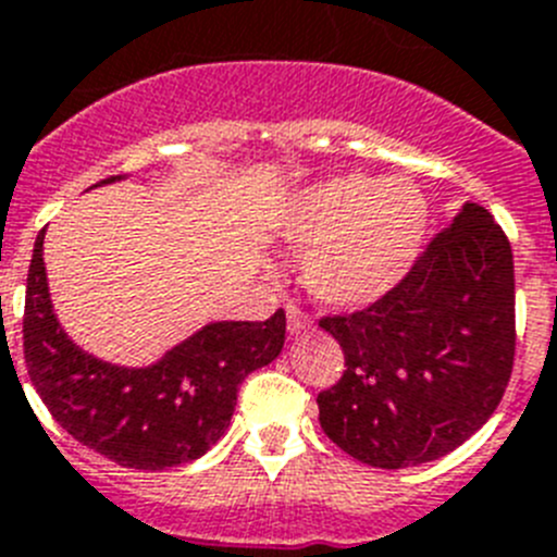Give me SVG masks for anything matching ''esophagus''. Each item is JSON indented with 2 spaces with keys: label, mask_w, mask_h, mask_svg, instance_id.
Returning <instances> with one entry per match:
<instances>
[{
  "label": "esophagus",
  "mask_w": 557,
  "mask_h": 557,
  "mask_svg": "<svg viewBox=\"0 0 557 557\" xmlns=\"http://www.w3.org/2000/svg\"><path fill=\"white\" fill-rule=\"evenodd\" d=\"M285 319H288V333L292 336H299V333L308 331V317L297 306L285 308Z\"/></svg>",
  "instance_id": "esophagus-1"
}]
</instances>
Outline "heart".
I'll list each match as a JSON object with an SVG mask.
<instances>
[{
    "label": "heart",
    "instance_id": "heart-1",
    "mask_svg": "<svg viewBox=\"0 0 557 557\" xmlns=\"http://www.w3.org/2000/svg\"><path fill=\"white\" fill-rule=\"evenodd\" d=\"M429 201L409 178L342 173L302 187L280 212L277 235L299 255L319 306L361 311L393 294L418 263Z\"/></svg>",
    "mask_w": 557,
    "mask_h": 557
}]
</instances>
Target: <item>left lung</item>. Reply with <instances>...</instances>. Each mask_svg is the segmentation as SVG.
Instances as JSON below:
<instances>
[{
  "mask_svg": "<svg viewBox=\"0 0 557 557\" xmlns=\"http://www.w3.org/2000/svg\"><path fill=\"white\" fill-rule=\"evenodd\" d=\"M345 375L319 393V425L372 468L446 457L499 406L516 352L512 251L485 207L466 201L393 294L322 319Z\"/></svg>",
  "mask_w": 557,
  "mask_h": 557,
  "instance_id": "obj_1",
  "label": "left lung"
}]
</instances>
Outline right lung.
Listing matches in <instances>:
<instances>
[{
    "mask_svg": "<svg viewBox=\"0 0 557 557\" xmlns=\"http://www.w3.org/2000/svg\"><path fill=\"white\" fill-rule=\"evenodd\" d=\"M123 178L109 176L91 187ZM45 232H38L27 274L24 364L52 418L77 443L137 471L205 457L224 437L240 381L283 350L285 313L265 322H207L151 364H111L77 347L58 322Z\"/></svg>",
    "mask_w": 557,
    "mask_h": 557,
    "instance_id": "1",
    "label": "right lung"
}]
</instances>
